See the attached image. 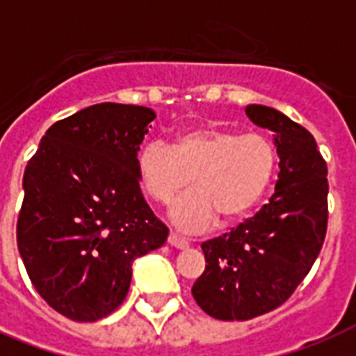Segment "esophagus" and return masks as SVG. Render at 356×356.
<instances>
[{
    "mask_svg": "<svg viewBox=\"0 0 356 356\" xmlns=\"http://www.w3.org/2000/svg\"><path fill=\"white\" fill-rule=\"evenodd\" d=\"M168 243L177 249H186L190 245L186 238L179 236V234H175V233H170V236H168Z\"/></svg>",
    "mask_w": 356,
    "mask_h": 356,
    "instance_id": "1",
    "label": "esophagus"
}]
</instances>
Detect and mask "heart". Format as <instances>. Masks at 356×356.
<instances>
[{
    "label": "heart",
    "mask_w": 356,
    "mask_h": 356,
    "mask_svg": "<svg viewBox=\"0 0 356 356\" xmlns=\"http://www.w3.org/2000/svg\"><path fill=\"white\" fill-rule=\"evenodd\" d=\"M277 151L264 134H242L223 125H197L179 133L172 147L145 144L136 159V175L144 194L168 205L186 186L194 190L173 205L179 229L197 233L223 222L248 216L270 188Z\"/></svg>",
    "instance_id": "1"
}]
</instances>
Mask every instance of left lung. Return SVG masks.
I'll return each instance as SVG.
<instances>
[{"label": "left lung", "mask_w": 356, "mask_h": 356, "mask_svg": "<svg viewBox=\"0 0 356 356\" xmlns=\"http://www.w3.org/2000/svg\"><path fill=\"white\" fill-rule=\"evenodd\" d=\"M248 118L273 133L275 194L231 233L201 243L205 271L195 303L223 321H245L286 303L318 259L329 222L327 162L314 136L275 108L249 105Z\"/></svg>", "instance_id": "left-lung-1"}]
</instances>
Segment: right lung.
Wrapping results in <instances>:
<instances>
[{
    "label": "right lung",
    "instance_id": "right-lung-1",
    "mask_svg": "<svg viewBox=\"0 0 356 356\" xmlns=\"http://www.w3.org/2000/svg\"><path fill=\"white\" fill-rule=\"evenodd\" d=\"M155 113L99 103L58 120L24 173L16 240L40 298L74 321H97L123 303L136 257L168 229L140 192L136 153Z\"/></svg>",
    "mask_w": 356,
    "mask_h": 356
}]
</instances>
